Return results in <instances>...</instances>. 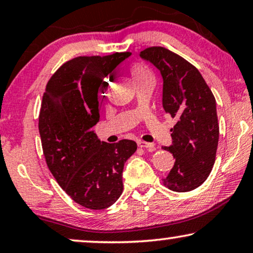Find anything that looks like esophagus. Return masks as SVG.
Here are the masks:
<instances>
[{
    "label": "esophagus",
    "mask_w": 253,
    "mask_h": 253,
    "mask_svg": "<svg viewBox=\"0 0 253 253\" xmlns=\"http://www.w3.org/2000/svg\"><path fill=\"white\" fill-rule=\"evenodd\" d=\"M137 145H138V147H140V148L148 149V150H155V144H154V143H149V142L137 141Z\"/></svg>",
    "instance_id": "34e87169"
}]
</instances>
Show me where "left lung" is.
<instances>
[{"label": "left lung", "instance_id": "1", "mask_svg": "<svg viewBox=\"0 0 253 253\" xmlns=\"http://www.w3.org/2000/svg\"><path fill=\"white\" fill-rule=\"evenodd\" d=\"M140 57L161 72L162 109L175 123L170 128L172 144L163 147L175 159L164 184L177 193L196 189L215 161L219 125L214 96L196 67L169 49L148 48Z\"/></svg>", "mask_w": 253, "mask_h": 253}]
</instances>
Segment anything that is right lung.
I'll return each instance as SVG.
<instances>
[{
  "mask_svg": "<svg viewBox=\"0 0 253 253\" xmlns=\"http://www.w3.org/2000/svg\"><path fill=\"white\" fill-rule=\"evenodd\" d=\"M130 56L77 57L63 64L49 80L39 116L42 149L62 189L84 208L104 210L123 193V169L136 143L99 141L98 92L116 69Z\"/></svg>",
  "mask_w": 253,
  "mask_h": 253,
  "instance_id": "right-lung-1",
  "label": "right lung"
}]
</instances>
